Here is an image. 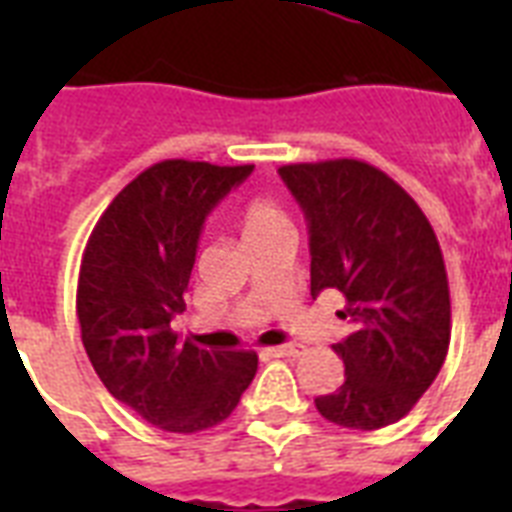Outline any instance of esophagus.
I'll list each match as a JSON object with an SVG mask.
<instances>
[{
	"label": "esophagus",
	"instance_id": "obj_1",
	"mask_svg": "<svg viewBox=\"0 0 512 512\" xmlns=\"http://www.w3.org/2000/svg\"><path fill=\"white\" fill-rule=\"evenodd\" d=\"M271 358H289V356H303L305 345L300 342H289V345H279V348H268L265 350Z\"/></svg>",
	"mask_w": 512,
	"mask_h": 512
}]
</instances>
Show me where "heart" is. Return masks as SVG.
<instances>
[{"label": "heart", "instance_id": "heart-1", "mask_svg": "<svg viewBox=\"0 0 512 512\" xmlns=\"http://www.w3.org/2000/svg\"><path fill=\"white\" fill-rule=\"evenodd\" d=\"M239 220L244 239H252V236H260V233L276 231L281 225H289L284 212L271 199H263V196H252V199L244 201L239 209Z\"/></svg>", "mask_w": 512, "mask_h": 512}]
</instances>
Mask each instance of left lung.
I'll use <instances>...</instances> for the list:
<instances>
[{"label":"left lung","instance_id":"left-lung-1","mask_svg":"<svg viewBox=\"0 0 512 512\" xmlns=\"http://www.w3.org/2000/svg\"><path fill=\"white\" fill-rule=\"evenodd\" d=\"M311 231V295L337 289L353 332L332 345L345 382L316 398L350 430L393 425L433 385L452 337L449 279L417 201L361 159L279 167Z\"/></svg>","mask_w":512,"mask_h":512}]
</instances>
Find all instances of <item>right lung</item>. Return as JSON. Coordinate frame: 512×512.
Segmentation results:
<instances>
[{
	"label": "right lung",
	"instance_id": "obj_1",
	"mask_svg": "<svg viewBox=\"0 0 512 512\" xmlns=\"http://www.w3.org/2000/svg\"><path fill=\"white\" fill-rule=\"evenodd\" d=\"M252 164L164 159L127 183L92 228L79 268L76 316L100 382L167 433L215 428L257 372L255 350L209 353L180 342L201 225Z\"/></svg>",
	"mask_w": 512,
	"mask_h": 512
}]
</instances>
